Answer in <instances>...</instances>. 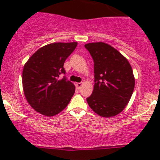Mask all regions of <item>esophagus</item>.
Returning a JSON list of instances; mask_svg holds the SVG:
<instances>
[{
	"instance_id": "34e87169",
	"label": "esophagus",
	"mask_w": 160,
	"mask_h": 160,
	"mask_svg": "<svg viewBox=\"0 0 160 160\" xmlns=\"http://www.w3.org/2000/svg\"><path fill=\"white\" fill-rule=\"evenodd\" d=\"M82 84H83L82 83H76V86H77V88H81Z\"/></svg>"
}]
</instances>
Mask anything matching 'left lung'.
<instances>
[{
    "instance_id": "8db88e82",
    "label": "left lung",
    "mask_w": 160,
    "mask_h": 160,
    "mask_svg": "<svg viewBox=\"0 0 160 160\" xmlns=\"http://www.w3.org/2000/svg\"><path fill=\"white\" fill-rule=\"evenodd\" d=\"M94 62V87L87 98L90 108L101 117L122 112L135 88V77L126 58L104 42L85 45Z\"/></svg>"
}]
</instances>
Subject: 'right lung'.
I'll return each mask as SVG.
<instances>
[{
	"label": "right lung",
	"mask_w": 160,
	"mask_h": 160,
	"mask_svg": "<svg viewBox=\"0 0 160 160\" xmlns=\"http://www.w3.org/2000/svg\"><path fill=\"white\" fill-rule=\"evenodd\" d=\"M77 46L74 42H55L37 50L22 72V84L31 107L43 115H56L70 103L75 93L73 83L66 77L64 62Z\"/></svg>",
	"instance_id": "right-lung-1"
}]
</instances>
